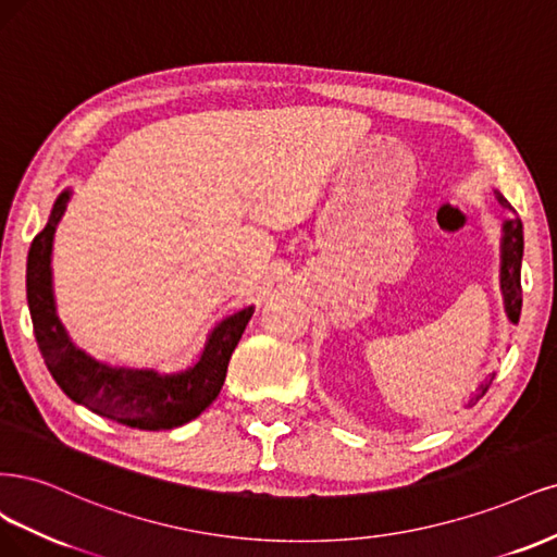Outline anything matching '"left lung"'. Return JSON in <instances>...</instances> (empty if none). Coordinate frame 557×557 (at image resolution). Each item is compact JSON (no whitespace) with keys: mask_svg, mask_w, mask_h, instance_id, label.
<instances>
[{"mask_svg":"<svg viewBox=\"0 0 557 557\" xmlns=\"http://www.w3.org/2000/svg\"><path fill=\"white\" fill-rule=\"evenodd\" d=\"M495 199L499 201L502 208L513 212L511 203L499 191H495ZM520 263H523V222H520L518 214H513V218L505 220V224H502V240H499V292H502V300H505V312L511 324H518L520 305H523V292H520ZM493 380H495V372H488L483 376L468 400L470 407L479 398H483V393L488 391Z\"/></svg>","mask_w":557,"mask_h":557,"instance_id":"1","label":"left lung"}]
</instances>
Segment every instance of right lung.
<instances>
[{"mask_svg": "<svg viewBox=\"0 0 557 557\" xmlns=\"http://www.w3.org/2000/svg\"><path fill=\"white\" fill-rule=\"evenodd\" d=\"M71 194L74 191L66 187L52 203L48 222L32 240L27 257V305L52 380L74 403L132 428L161 430L196 419L220 396L231 354L255 314V305L218 321L201 354L173 372L97 361L69 337L52 292V243Z\"/></svg>", "mask_w": 557, "mask_h": 557, "instance_id": "1", "label": "right lung"}]
</instances>
